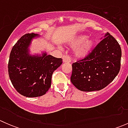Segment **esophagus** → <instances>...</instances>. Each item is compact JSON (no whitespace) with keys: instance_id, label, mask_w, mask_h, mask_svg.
Returning <instances> with one entry per match:
<instances>
[{"instance_id":"1","label":"esophagus","mask_w":128,"mask_h":128,"mask_svg":"<svg viewBox=\"0 0 128 128\" xmlns=\"http://www.w3.org/2000/svg\"><path fill=\"white\" fill-rule=\"evenodd\" d=\"M62 60L64 63H69L70 62V58L68 55H65L62 57Z\"/></svg>"}]
</instances>
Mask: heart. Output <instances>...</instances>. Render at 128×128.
Wrapping results in <instances>:
<instances>
[{
  "label": "heart",
  "instance_id": "heart-1",
  "mask_svg": "<svg viewBox=\"0 0 128 128\" xmlns=\"http://www.w3.org/2000/svg\"><path fill=\"white\" fill-rule=\"evenodd\" d=\"M94 45V40L92 38H87V36L85 34L77 36L69 42V46L75 48L74 56L77 59L87 58L92 51Z\"/></svg>",
  "mask_w": 128,
  "mask_h": 128
}]
</instances>
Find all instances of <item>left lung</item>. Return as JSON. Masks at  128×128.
Masks as SVG:
<instances>
[{
  "instance_id": "left-lung-1",
  "label": "left lung",
  "mask_w": 128,
  "mask_h": 128,
  "mask_svg": "<svg viewBox=\"0 0 128 128\" xmlns=\"http://www.w3.org/2000/svg\"><path fill=\"white\" fill-rule=\"evenodd\" d=\"M121 58L119 43L109 33H106L87 58L72 64L70 81L81 91L102 90L119 73Z\"/></svg>"
}]
</instances>
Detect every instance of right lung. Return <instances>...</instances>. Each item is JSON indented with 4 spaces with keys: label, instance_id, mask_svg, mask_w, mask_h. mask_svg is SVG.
I'll list each match as a JSON object with an SVG mask.
<instances>
[{
    "label": "right lung",
    "instance_id": "obj_1",
    "mask_svg": "<svg viewBox=\"0 0 128 128\" xmlns=\"http://www.w3.org/2000/svg\"><path fill=\"white\" fill-rule=\"evenodd\" d=\"M34 33L22 36L12 49L9 58L8 75L16 91L26 97L44 95L51 87L52 73L62 64V59L48 55H31L29 46Z\"/></svg>",
    "mask_w": 128,
    "mask_h": 128
}]
</instances>
